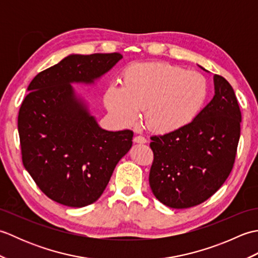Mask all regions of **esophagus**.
<instances>
[{
  "instance_id": "1",
  "label": "esophagus",
  "mask_w": 258,
  "mask_h": 258,
  "mask_svg": "<svg viewBox=\"0 0 258 258\" xmlns=\"http://www.w3.org/2000/svg\"><path fill=\"white\" fill-rule=\"evenodd\" d=\"M134 142H135V143H139V144H145L147 141H146L145 138H143V136L138 135V136H135V138H134Z\"/></svg>"
}]
</instances>
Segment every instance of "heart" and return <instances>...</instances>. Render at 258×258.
I'll list each match as a JSON object with an SVG mask.
<instances>
[{
    "mask_svg": "<svg viewBox=\"0 0 258 258\" xmlns=\"http://www.w3.org/2000/svg\"><path fill=\"white\" fill-rule=\"evenodd\" d=\"M207 80L197 72L164 62L134 63L122 75V87L107 86L104 104L122 125H132L145 109L147 127L169 133L188 125L204 107Z\"/></svg>",
    "mask_w": 258,
    "mask_h": 258,
    "instance_id": "heart-1",
    "label": "heart"
}]
</instances>
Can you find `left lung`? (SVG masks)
<instances>
[{"mask_svg":"<svg viewBox=\"0 0 258 258\" xmlns=\"http://www.w3.org/2000/svg\"><path fill=\"white\" fill-rule=\"evenodd\" d=\"M214 87L212 101L188 125L151 138L154 161L150 186L168 207L201 204L220 189L232 172L242 114L233 87L223 76L214 75Z\"/></svg>","mask_w":258,"mask_h":258,"instance_id":"left-lung-1","label":"left lung"}]
</instances>
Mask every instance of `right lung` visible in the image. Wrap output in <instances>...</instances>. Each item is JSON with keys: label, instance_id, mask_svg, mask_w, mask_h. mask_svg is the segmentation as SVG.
<instances>
[{"label": "right lung", "instance_id": "right-lung-1", "mask_svg": "<svg viewBox=\"0 0 258 258\" xmlns=\"http://www.w3.org/2000/svg\"><path fill=\"white\" fill-rule=\"evenodd\" d=\"M123 56L71 54L32 80L20 107L22 161L48 199L84 207L100 199L133 144L130 130L101 128L72 83L93 84Z\"/></svg>", "mask_w": 258, "mask_h": 258}]
</instances>
